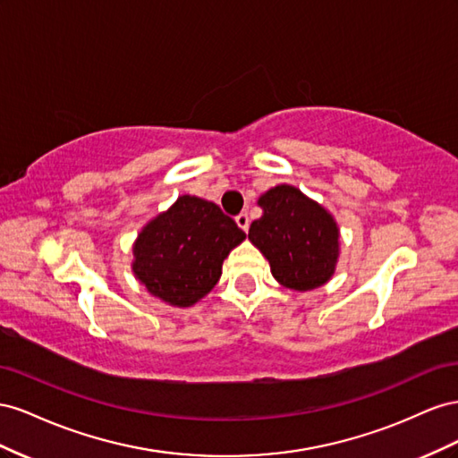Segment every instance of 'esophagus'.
<instances>
[{
	"mask_svg": "<svg viewBox=\"0 0 458 458\" xmlns=\"http://www.w3.org/2000/svg\"><path fill=\"white\" fill-rule=\"evenodd\" d=\"M236 222H238V226H240L243 232L250 230V216H247L245 213H240V215L236 216Z\"/></svg>",
	"mask_w": 458,
	"mask_h": 458,
	"instance_id": "esophagus-1",
	"label": "esophagus"
}]
</instances>
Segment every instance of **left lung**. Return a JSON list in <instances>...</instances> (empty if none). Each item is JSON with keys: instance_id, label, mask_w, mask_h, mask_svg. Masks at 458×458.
<instances>
[{"instance_id": "left-lung-1", "label": "left lung", "mask_w": 458, "mask_h": 458, "mask_svg": "<svg viewBox=\"0 0 458 458\" xmlns=\"http://www.w3.org/2000/svg\"><path fill=\"white\" fill-rule=\"evenodd\" d=\"M263 216L250 226V242L268 260L284 287L310 292L330 282L339 259V226L330 211L290 184L257 199Z\"/></svg>"}]
</instances>
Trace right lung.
I'll use <instances>...</instances> for the list:
<instances>
[{
  "label": "right lung",
  "instance_id": "1",
  "mask_svg": "<svg viewBox=\"0 0 458 458\" xmlns=\"http://www.w3.org/2000/svg\"><path fill=\"white\" fill-rule=\"evenodd\" d=\"M245 232L213 201L180 195L153 216L132 245V272L149 295L186 309L213 290L222 263Z\"/></svg>",
  "mask_w": 458,
  "mask_h": 458
}]
</instances>
